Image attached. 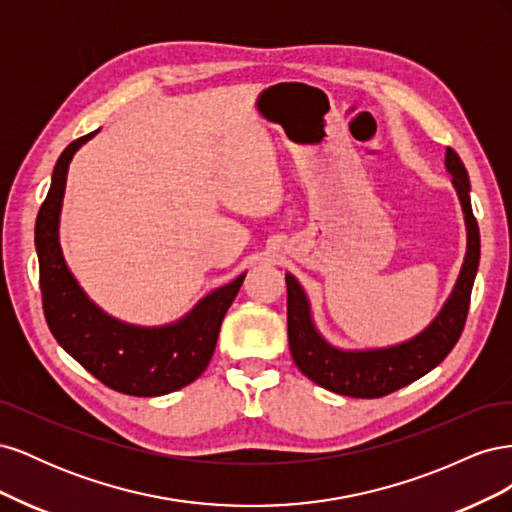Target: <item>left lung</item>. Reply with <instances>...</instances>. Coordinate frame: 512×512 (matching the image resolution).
<instances>
[{"label": "left lung", "instance_id": "obj_1", "mask_svg": "<svg viewBox=\"0 0 512 512\" xmlns=\"http://www.w3.org/2000/svg\"><path fill=\"white\" fill-rule=\"evenodd\" d=\"M444 168L453 179L466 222V256L451 294L421 333L406 342L380 348L335 346L316 327L312 303L301 282L286 273L290 354L303 374L322 389L361 399L389 395L440 365L457 344L478 271L480 235L470 203L468 170L453 149H446Z\"/></svg>", "mask_w": 512, "mask_h": 512}]
</instances>
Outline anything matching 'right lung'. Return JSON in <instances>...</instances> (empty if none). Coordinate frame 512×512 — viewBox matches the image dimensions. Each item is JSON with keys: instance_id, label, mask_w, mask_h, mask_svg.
I'll list each match as a JSON object with an SVG mask.
<instances>
[{"instance_id": "add662e5", "label": "right lung", "mask_w": 512, "mask_h": 512, "mask_svg": "<svg viewBox=\"0 0 512 512\" xmlns=\"http://www.w3.org/2000/svg\"><path fill=\"white\" fill-rule=\"evenodd\" d=\"M98 132L76 138L61 153L38 213L36 254L44 316L57 344L108 389L134 397H158L183 389L207 369L222 320L245 273L205 294L188 314L156 327L119 320L91 301L64 258L59 222L70 162Z\"/></svg>"}]
</instances>
